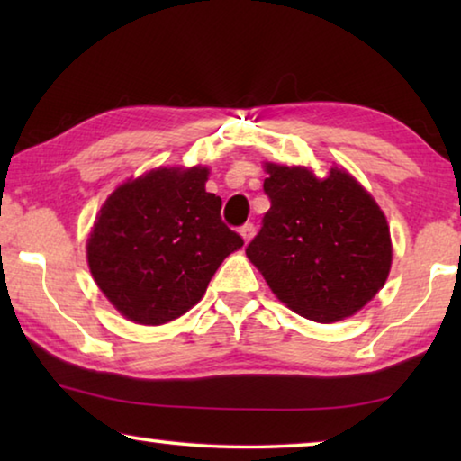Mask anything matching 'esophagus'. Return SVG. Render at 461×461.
Segmentation results:
<instances>
[{
    "instance_id": "1",
    "label": "esophagus",
    "mask_w": 461,
    "mask_h": 461,
    "mask_svg": "<svg viewBox=\"0 0 461 461\" xmlns=\"http://www.w3.org/2000/svg\"><path fill=\"white\" fill-rule=\"evenodd\" d=\"M254 231H256L254 223H244L240 228V236L244 238V241H249V240H252V236H254Z\"/></svg>"
}]
</instances>
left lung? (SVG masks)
I'll use <instances>...</instances> for the list:
<instances>
[{
  "instance_id": "obj_1",
  "label": "left lung",
  "mask_w": 461,
  "mask_h": 461,
  "mask_svg": "<svg viewBox=\"0 0 461 461\" xmlns=\"http://www.w3.org/2000/svg\"><path fill=\"white\" fill-rule=\"evenodd\" d=\"M270 209L246 256L280 301L301 317L333 323L384 286L393 246L384 213L346 170L267 165Z\"/></svg>"
}]
</instances>
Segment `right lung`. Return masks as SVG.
<instances>
[{"label":"right lung","mask_w":461,"mask_h":461,"mask_svg":"<svg viewBox=\"0 0 461 461\" xmlns=\"http://www.w3.org/2000/svg\"><path fill=\"white\" fill-rule=\"evenodd\" d=\"M209 170L156 168L123 183L101 207L87 240L97 286L123 317L162 325L205 294L220 264L244 246L205 191Z\"/></svg>","instance_id":"right-lung-1"}]
</instances>
